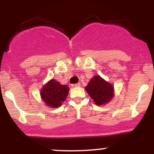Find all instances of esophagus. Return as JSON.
<instances>
[{"label": "esophagus", "instance_id": "esophagus-1", "mask_svg": "<svg viewBox=\"0 0 154 154\" xmlns=\"http://www.w3.org/2000/svg\"><path fill=\"white\" fill-rule=\"evenodd\" d=\"M71 86H72V87H79V86H80V83H74V84H72Z\"/></svg>", "mask_w": 154, "mask_h": 154}]
</instances>
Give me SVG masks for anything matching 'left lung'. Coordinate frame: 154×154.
Masks as SVG:
<instances>
[{"mask_svg": "<svg viewBox=\"0 0 154 154\" xmlns=\"http://www.w3.org/2000/svg\"><path fill=\"white\" fill-rule=\"evenodd\" d=\"M86 90L97 105L108 103L113 97L114 88L100 76H94L86 87Z\"/></svg>", "mask_w": 154, "mask_h": 154, "instance_id": "1", "label": "left lung"}]
</instances>
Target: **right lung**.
<instances>
[{"label": "right lung", "mask_w": 154, "mask_h": 154, "mask_svg": "<svg viewBox=\"0 0 154 154\" xmlns=\"http://www.w3.org/2000/svg\"><path fill=\"white\" fill-rule=\"evenodd\" d=\"M69 88L52 79L42 88L41 96L48 106L54 108L60 106L67 97Z\"/></svg>", "instance_id": "right-lung-1"}]
</instances>
